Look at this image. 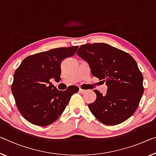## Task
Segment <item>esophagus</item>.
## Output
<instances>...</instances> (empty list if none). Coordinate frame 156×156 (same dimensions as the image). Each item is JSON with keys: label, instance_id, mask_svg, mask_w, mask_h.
Here are the masks:
<instances>
[{"label": "esophagus", "instance_id": "1", "mask_svg": "<svg viewBox=\"0 0 156 156\" xmlns=\"http://www.w3.org/2000/svg\"><path fill=\"white\" fill-rule=\"evenodd\" d=\"M79 92H80V93H82V94H83V93H85L86 92V90H83V89H81V88H80V89H79Z\"/></svg>", "mask_w": 156, "mask_h": 156}]
</instances>
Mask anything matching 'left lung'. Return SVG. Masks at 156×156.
<instances>
[{"label":"left lung","mask_w":156,"mask_h":156,"mask_svg":"<svg viewBox=\"0 0 156 156\" xmlns=\"http://www.w3.org/2000/svg\"><path fill=\"white\" fill-rule=\"evenodd\" d=\"M77 55L88 62L93 76L106 83V95L94 90L97 99L88 104L91 113L106 125L122 123L134 114L144 90L143 75L134 58L104 43H86Z\"/></svg>","instance_id":"8db88e82"}]
</instances>
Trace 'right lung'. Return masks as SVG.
Masks as SVG:
<instances>
[{
	"mask_svg": "<svg viewBox=\"0 0 156 156\" xmlns=\"http://www.w3.org/2000/svg\"><path fill=\"white\" fill-rule=\"evenodd\" d=\"M78 47L51 49L28 56L16 69L11 90L19 111L27 121L38 126L52 124L78 92L75 85L59 91L50 80L61 79L62 62L75 54Z\"/></svg>",
	"mask_w": 156,
	"mask_h": 156,
	"instance_id": "obj_1",
	"label": "right lung"
}]
</instances>
